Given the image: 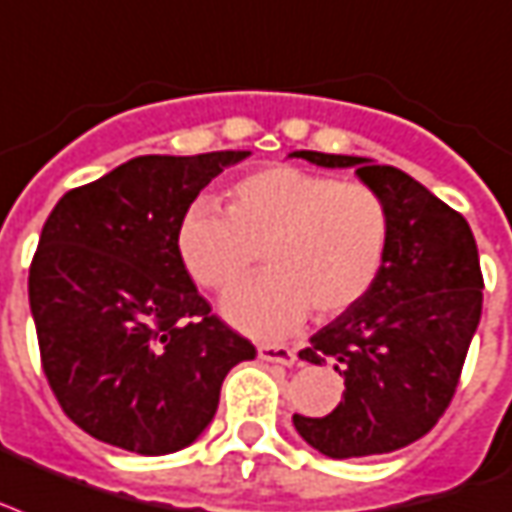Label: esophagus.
<instances>
[{"mask_svg": "<svg viewBox=\"0 0 512 512\" xmlns=\"http://www.w3.org/2000/svg\"><path fill=\"white\" fill-rule=\"evenodd\" d=\"M257 357L265 362H276V365H295L298 362V351L290 346H276V343H260L257 346Z\"/></svg>", "mask_w": 512, "mask_h": 512, "instance_id": "esophagus-1", "label": "esophagus"}]
</instances>
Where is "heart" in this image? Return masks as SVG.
Returning <instances> with one entry per match:
<instances>
[{"mask_svg": "<svg viewBox=\"0 0 512 512\" xmlns=\"http://www.w3.org/2000/svg\"><path fill=\"white\" fill-rule=\"evenodd\" d=\"M392 214L376 187L322 171L268 166L236 179L228 212L195 201L179 220L182 263L206 290H236L260 252L268 276L233 292L225 314L255 335H284L314 311L333 319L376 284Z\"/></svg>", "mask_w": 512, "mask_h": 512, "instance_id": "heart-1", "label": "heart"}]
</instances>
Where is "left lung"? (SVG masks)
<instances>
[{"label": "left lung", "mask_w": 512, "mask_h": 512, "mask_svg": "<svg viewBox=\"0 0 512 512\" xmlns=\"http://www.w3.org/2000/svg\"><path fill=\"white\" fill-rule=\"evenodd\" d=\"M295 158L346 169L384 195L392 241L373 290L335 317L298 357L333 362L346 392L333 413L295 429L333 459L389 454L438 424L456 395L483 306L478 244L462 214L395 166L300 150Z\"/></svg>", "instance_id": "8db88e82"}]
</instances>
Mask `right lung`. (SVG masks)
<instances>
[{
	"label": "right lung",
	"mask_w": 512,
	"mask_h": 512,
	"mask_svg": "<svg viewBox=\"0 0 512 512\" xmlns=\"http://www.w3.org/2000/svg\"><path fill=\"white\" fill-rule=\"evenodd\" d=\"M247 155H139L50 212L29 268L31 317L50 389L91 438L144 456L190 446L228 370L255 360L177 247L182 214Z\"/></svg>",
	"instance_id": "1"
}]
</instances>
